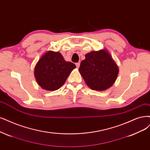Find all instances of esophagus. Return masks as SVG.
Masks as SVG:
<instances>
[{"instance_id": "34e87169", "label": "esophagus", "mask_w": 150, "mask_h": 150, "mask_svg": "<svg viewBox=\"0 0 150 150\" xmlns=\"http://www.w3.org/2000/svg\"><path fill=\"white\" fill-rule=\"evenodd\" d=\"M80 64L79 62V63H76V67L77 68H79V67H80Z\"/></svg>"}]
</instances>
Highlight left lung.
Masks as SVG:
<instances>
[{"label": "left lung", "instance_id": "obj_1", "mask_svg": "<svg viewBox=\"0 0 150 150\" xmlns=\"http://www.w3.org/2000/svg\"><path fill=\"white\" fill-rule=\"evenodd\" d=\"M79 72L93 90L104 91L111 87L119 74V67L107 49L91 51L82 60Z\"/></svg>", "mask_w": 150, "mask_h": 150}]
</instances>
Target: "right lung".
<instances>
[{
	"instance_id": "add662e5",
	"label": "right lung",
	"mask_w": 150,
	"mask_h": 150,
	"mask_svg": "<svg viewBox=\"0 0 150 150\" xmlns=\"http://www.w3.org/2000/svg\"><path fill=\"white\" fill-rule=\"evenodd\" d=\"M76 65L65 61L59 52L49 51L38 60L34 74L38 84L47 91L57 90L62 86Z\"/></svg>"
}]
</instances>
